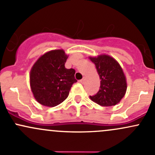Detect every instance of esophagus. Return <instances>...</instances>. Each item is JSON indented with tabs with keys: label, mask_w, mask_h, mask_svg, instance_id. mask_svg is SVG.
I'll list each match as a JSON object with an SVG mask.
<instances>
[{
	"label": "esophagus",
	"mask_w": 155,
	"mask_h": 155,
	"mask_svg": "<svg viewBox=\"0 0 155 155\" xmlns=\"http://www.w3.org/2000/svg\"><path fill=\"white\" fill-rule=\"evenodd\" d=\"M84 81H85V79H84V78H83L82 80H81V81H80V82H81V84H84Z\"/></svg>",
	"instance_id": "esophagus-1"
}]
</instances>
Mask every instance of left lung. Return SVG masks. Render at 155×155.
I'll return each mask as SVG.
<instances>
[{"label":"left lung","mask_w":155,"mask_h":155,"mask_svg":"<svg viewBox=\"0 0 155 155\" xmlns=\"http://www.w3.org/2000/svg\"><path fill=\"white\" fill-rule=\"evenodd\" d=\"M95 65L100 76L101 86L95 95L89 96L94 103L102 106L117 104L124 97L127 89L126 78L120 65L108 54L89 57Z\"/></svg>","instance_id":"1"}]
</instances>
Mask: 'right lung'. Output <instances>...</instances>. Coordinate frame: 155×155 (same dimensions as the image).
Wrapping results in <instances>:
<instances>
[{
    "instance_id": "right-lung-1",
    "label": "right lung",
    "mask_w": 155,
    "mask_h": 155,
    "mask_svg": "<svg viewBox=\"0 0 155 155\" xmlns=\"http://www.w3.org/2000/svg\"><path fill=\"white\" fill-rule=\"evenodd\" d=\"M68 58L63 49L45 53L31 67L29 74L30 87L34 97L39 104L54 107L69 96L74 83L75 70L66 69Z\"/></svg>"
}]
</instances>
